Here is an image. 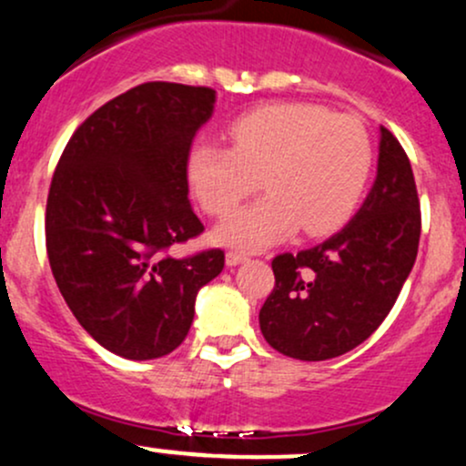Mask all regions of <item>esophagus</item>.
Instances as JSON below:
<instances>
[{
  "instance_id": "esophagus-1",
  "label": "esophagus",
  "mask_w": 466,
  "mask_h": 466,
  "mask_svg": "<svg viewBox=\"0 0 466 466\" xmlns=\"http://www.w3.org/2000/svg\"><path fill=\"white\" fill-rule=\"evenodd\" d=\"M248 260V254L243 252H228L225 254V263H228V268H237V265H241Z\"/></svg>"
}]
</instances>
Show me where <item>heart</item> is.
Listing matches in <instances>:
<instances>
[{
  "label": "heart",
  "instance_id": "heart-1",
  "mask_svg": "<svg viewBox=\"0 0 466 466\" xmlns=\"http://www.w3.org/2000/svg\"><path fill=\"white\" fill-rule=\"evenodd\" d=\"M232 147L197 141L187 157L194 197L209 214L229 212L214 229L218 243L260 249L296 229L309 237L339 229L354 214L371 167V143L360 124L311 104L263 106L229 124Z\"/></svg>",
  "mask_w": 466,
  "mask_h": 466
}]
</instances>
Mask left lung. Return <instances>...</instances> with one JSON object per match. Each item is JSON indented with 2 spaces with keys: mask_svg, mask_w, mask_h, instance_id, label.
<instances>
[{
  "mask_svg": "<svg viewBox=\"0 0 466 466\" xmlns=\"http://www.w3.org/2000/svg\"><path fill=\"white\" fill-rule=\"evenodd\" d=\"M418 241L411 163L380 127L376 181L351 221L320 245L272 260L276 285L258 314L265 340L299 360L351 351L391 311L416 263Z\"/></svg>",
  "mask_w": 466,
  "mask_h": 466,
  "instance_id": "1",
  "label": "left lung"
}]
</instances>
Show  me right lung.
<instances>
[{"label": "right lung", "instance_id": "right-lung-1", "mask_svg": "<svg viewBox=\"0 0 466 466\" xmlns=\"http://www.w3.org/2000/svg\"><path fill=\"white\" fill-rule=\"evenodd\" d=\"M217 92L150 81L84 121L61 155L46 206V249L66 305L112 354L152 360L175 351L221 249L166 257L203 232L187 198L194 135Z\"/></svg>", "mask_w": 466, "mask_h": 466}]
</instances>
